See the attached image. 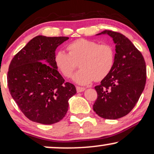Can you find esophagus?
<instances>
[{
  "mask_svg": "<svg viewBox=\"0 0 154 154\" xmlns=\"http://www.w3.org/2000/svg\"><path fill=\"white\" fill-rule=\"evenodd\" d=\"M85 88H83V87H79V86H76V91L78 93H81V92H83L85 91Z\"/></svg>",
  "mask_w": 154,
  "mask_h": 154,
  "instance_id": "obj_1",
  "label": "esophagus"
}]
</instances>
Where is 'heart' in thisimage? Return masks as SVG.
<instances>
[{"label": "heart", "instance_id": "b5f03b06", "mask_svg": "<svg viewBox=\"0 0 154 154\" xmlns=\"http://www.w3.org/2000/svg\"><path fill=\"white\" fill-rule=\"evenodd\" d=\"M68 54L59 51L55 54L54 64L66 78H71L79 63L81 70L73 76L75 83L88 85L107 76L114 65L115 51L109 44L79 38L66 45Z\"/></svg>", "mask_w": 154, "mask_h": 154}]
</instances>
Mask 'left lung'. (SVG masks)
I'll return each mask as SVG.
<instances>
[{"mask_svg":"<svg viewBox=\"0 0 154 154\" xmlns=\"http://www.w3.org/2000/svg\"><path fill=\"white\" fill-rule=\"evenodd\" d=\"M116 44L114 65L109 75L95 87L98 97L94 111L106 119H118L130 113L143 92L146 67L141 53L128 38L106 30Z\"/></svg>","mask_w":154,"mask_h":154,"instance_id":"1","label":"left lung"}]
</instances>
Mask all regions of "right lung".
Listing matches in <instances>:
<instances>
[{"mask_svg":"<svg viewBox=\"0 0 154 154\" xmlns=\"http://www.w3.org/2000/svg\"><path fill=\"white\" fill-rule=\"evenodd\" d=\"M68 37L33 38L15 55L8 71L9 91L29 120L54 124L63 119L68 100L76 94L54 64L56 49Z\"/></svg>","mask_w":154,"mask_h":154,"instance_id":"right-lung-1","label":"right lung"}]
</instances>
